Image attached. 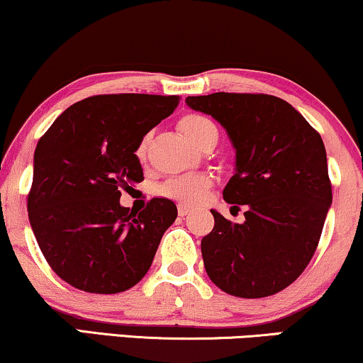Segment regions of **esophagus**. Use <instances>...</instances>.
Returning a JSON list of instances; mask_svg holds the SVG:
<instances>
[{
  "mask_svg": "<svg viewBox=\"0 0 363 363\" xmlns=\"http://www.w3.org/2000/svg\"><path fill=\"white\" fill-rule=\"evenodd\" d=\"M192 211L191 206H186V204H179L177 206V213L179 216H187Z\"/></svg>",
  "mask_w": 363,
  "mask_h": 363,
  "instance_id": "34e87169",
  "label": "esophagus"
}]
</instances>
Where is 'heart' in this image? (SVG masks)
Masks as SVG:
<instances>
[{
    "instance_id": "1",
    "label": "heart",
    "mask_w": 363,
    "mask_h": 363,
    "mask_svg": "<svg viewBox=\"0 0 363 363\" xmlns=\"http://www.w3.org/2000/svg\"><path fill=\"white\" fill-rule=\"evenodd\" d=\"M213 125V122L209 118L203 116H197V113H191V116H186L181 118L179 122V128L184 134V137L191 144L199 139V135L203 134L206 128ZM145 144H142L137 154L139 157L144 155ZM211 187V177L206 176V174H184V176H177L169 179V181L160 187L164 196L172 197V199L181 201V203H199L203 201L206 194H208Z\"/></svg>"
}]
</instances>
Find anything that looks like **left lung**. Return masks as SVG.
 <instances>
[{
    "mask_svg": "<svg viewBox=\"0 0 363 363\" xmlns=\"http://www.w3.org/2000/svg\"><path fill=\"white\" fill-rule=\"evenodd\" d=\"M186 104L226 130L235 176L223 197L246 206L241 224L211 209L214 228L201 241L206 272L233 296L274 295L303 273L332 206L322 137L273 95L218 91Z\"/></svg>",
    "mask_w": 363,
    "mask_h": 363,
    "instance_id": "8db88e82",
    "label": "left lung"
}]
</instances>
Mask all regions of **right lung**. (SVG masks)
Listing matches in <instances>:
<instances>
[{
    "label": "right lung",
    "instance_id": "1",
    "mask_svg": "<svg viewBox=\"0 0 363 363\" xmlns=\"http://www.w3.org/2000/svg\"><path fill=\"white\" fill-rule=\"evenodd\" d=\"M179 100L95 95L68 107L36 144L30 224L48 264L72 286L110 295L149 272L177 208L154 197L134 213L121 206V191L144 181L137 149Z\"/></svg>",
    "mask_w": 363,
    "mask_h": 363
}]
</instances>
